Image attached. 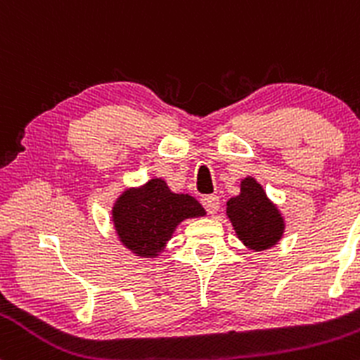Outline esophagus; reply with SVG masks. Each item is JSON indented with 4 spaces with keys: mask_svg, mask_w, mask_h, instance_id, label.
Listing matches in <instances>:
<instances>
[{
    "mask_svg": "<svg viewBox=\"0 0 360 360\" xmlns=\"http://www.w3.org/2000/svg\"><path fill=\"white\" fill-rule=\"evenodd\" d=\"M201 205L205 206V210L210 214H214L220 210V198L214 196V194H210V196L201 198Z\"/></svg>",
    "mask_w": 360,
    "mask_h": 360,
    "instance_id": "1",
    "label": "esophagus"
}]
</instances>
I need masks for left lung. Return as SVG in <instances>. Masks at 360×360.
Segmentation results:
<instances>
[{
    "mask_svg": "<svg viewBox=\"0 0 360 360\" xmlns=\"http://www.w3.org/2000/svg\"><path fill=\"white\" fill-rule=\"evenodd\" d=\"M226 217L232 223L238 240L249 250H266L274 247L284 233V218L255 177L240 181V194L226 201Z\"/></svg>",
    "mask_w": 360,
    "mask_h": 360,
    "instance_id": "obj_1",
    "label": "left lung"
}]
</instances>
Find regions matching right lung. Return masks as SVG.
<instances>
[{
	"label": "right lung",
	"instance_id": "right-lung-1",
	"mask_svg": "<svg viewBox=\"0 0 360 360\" xmlns=\"http://www.w3.org/2000/svg\"><path fill=\"white\" fill-rule=\"evenodd\" d=\"M193 196L172 193L160 177L128 188L111 210V221L123 247L142 259H155L171 240L181 221L205 217Z\"/></svg>",
	"mask_w": 360,
	"mask_h": 360
}]
</instances>
